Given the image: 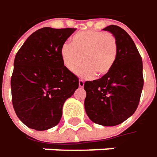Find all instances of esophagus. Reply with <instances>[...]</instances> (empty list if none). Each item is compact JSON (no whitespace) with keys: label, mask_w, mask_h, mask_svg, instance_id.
<instances>
[{"label":"esophagus","mask_w":157,"mask_h":157,"mask_svg":"<svg viewBox=\"0 0 157 157\" xmlns=\"http://www.w3.org/2000/svg\"><path fill=\"white\" fill-rule=\"evenodd\" d=\"M84 86V82L82 80H79V87L80 88H83Z\"/></svg>","instance_id":"obj_1"}]
</instances>
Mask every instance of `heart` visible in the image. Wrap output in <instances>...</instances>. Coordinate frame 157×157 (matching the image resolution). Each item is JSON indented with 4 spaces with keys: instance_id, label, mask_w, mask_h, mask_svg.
Here are the masks:
<instances>
[{
    "instance_id": "b5f03b06",
    "label": "heart",
    "mask_w": 157,
    "mask_h": 157,
    "mask_svg": "<svg viewBox=\"0 0 157 157\" xmlns=\"http://www.w3.org/2000/svg\"><path fill=\"white\" fill-rule=\"evenodd\" d=\"M70 42L71 46L63 45L60 53L65 68L71 73H75L82 63L79 75L84 78L105 75L113 68L118 54V43L113 34L80 31L71 37Z\"/></svg>"
}]
</instances>
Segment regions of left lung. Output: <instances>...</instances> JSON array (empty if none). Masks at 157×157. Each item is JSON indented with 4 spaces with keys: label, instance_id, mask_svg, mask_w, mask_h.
Segmentation results:
<instances>
[{
    "label": "left lung",
    "instance_id": "left-lung-1",
    "mask_svg": "<svg viewBox=\"0 0 157 157\" xmlns=\"http://www.w3.org/2000/svg\"><path fill=\"white\" fill-rule=\"evenodd\" d=\"M116 36L118 54L111 70L84 83V106L89 119L102 126H116L137 109L143 88V61L127 32L116 25L103 29Z\"/></svg>",
    "mask_w": 157,
    "mask_h": 157
}]
</instances>
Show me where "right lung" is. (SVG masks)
<instances>
[{"instance_id": "right-lung-1", "label": "right lung", "mask_w": 157, "mask_h": 157, "mask_svg": "<svg viewBox=\"0 0 157 157\" xmlns=\"http://www.w3.org/2000/svg\"><path fill=\"white\" fill-rule=\"evenodd\" d=\"M75 29L42 28L26 40L14 58L12 103L26 126L46 130L56 126L62 106L79 87V79L65 68L61 48Z\"/></svg>"}]
</instances>
